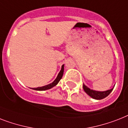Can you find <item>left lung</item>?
Wrapping results in <instances>:
<instances>
[{"instance_id":"1","label":"left lung","mask_w":128,"mask_h":128,"mask_svg":"<svg viewBox=\"0 0 128 128\" xmlns=\"http://www.w3.org/2000/svg\"><path fill=\"white\" fill-rule=\"evenodd\" d=\"M83 88H84L85 92L89 96H90L93 98H94V99H96V100H100V99H102V98L106 97L114 89V88H112V89H109V90L105 91H97L89 89L87 86H85L84 84L83 85Z\"/></svg>"}]
</instances>
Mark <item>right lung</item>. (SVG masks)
I'll return each mask as SVG.
<instances>
[{"label": "right lung", "mask_w": 128, "mask_h": 128, "mask_svg": "<svg viewBox=\"0 0 128 128\" xmlns=\"http://www.w3.org/2000/svg\"><path fill=\"white\" fill-rule=\"evenodd\" d=\"M64 65H62V68H61V70L60 71L59 74L57 76L56 78L55 79V80L52 83L48 84V85H46V86H42V87H39V88H34L33 89L34 90H37V91H44V90H47V89H51L52 88L54 87L55 86H56L58 83L60 82V80H61V78H62V76H63V74H64Z\"/></svg>", "instance_id": "add662e5"}]
</instances>
